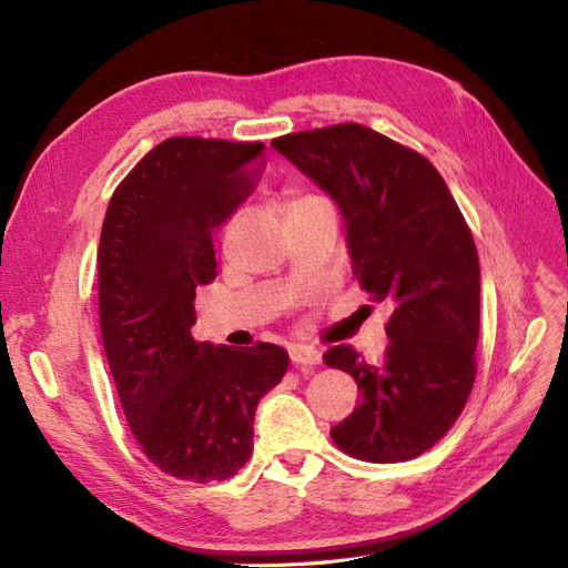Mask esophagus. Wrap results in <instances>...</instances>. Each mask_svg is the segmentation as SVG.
Instances as JSON below:
<instances>
[{"mask_svg":"<svg viewBox=\"0 0 568 568\" xmlns=\"http://www.w3.org/2000/svg\"><path fill=\"white\" fill-rule=\"evenodd\" d=\"M290 361H293L295 367H314L322 363V353L312 348V346H293L290 348Z\"/></svg>","mask_w":568,"mask_h":568,"instance_id":"1","label":"esophagus"}]
</instances>
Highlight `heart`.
Wrapping results in <instances>:
<instances>
[{
  "mask_svg": "<svg viewBox=\"0 0 568 568\" xmlns=\"http://www.w3.org/2000/svg\"><path fill=\"white\" fill-rule=\"evenodd\" d=\"M324 197L316 195V193H310V191H293L287 195V213H293V210H302L307 205H314V203H322Z\"/></svg>",
  "mask_w": 568,
  "mask_h": 568,
  "instance_id": "b5f03b06",
  "label": "heart"
}]
</instances>
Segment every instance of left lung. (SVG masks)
Wrapping results in <instances>:
<instances>
[{"mask_svg":"<svg viewBox=\"0 0 568 568\" xmlns=\"http://www.w3.org/2000/svg\"><path fill=\"white\" fill-rule=\"evenodd\" d=\"M273 148L338 203L353 275L373 302L392 305L377 363L346 344L324 353L363 394L332 440L377 465L424 455L463 414L477 377L479 256L469 224L424 154L367 125L302 130Z\"/></svg>","mask_w":568,"mask_h":568,"instance_id":"obj_1","label":"left lung"}]
</instances>
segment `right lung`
Here are the masks:
<instances>
[{
  "label": "right lung",
  "instance_id": "right-lung-1",
  "mask_svg": "<svg viewBox=\"0 0 568 568\" xmlns=\"http://www.w3.org/2000/svg\"><path fill=\"white\" fill-rule=\"evenodd\" d=\"M263 164V142L169 138L118 183L99 242V322L118 399L169 477L224 481L254 453L258 399L287 373L281 346L195 341V287L215 278L213 236Z\"/></svg>",
  "mask_w": 568,
  "mask_h": 568
}]
</instances>
